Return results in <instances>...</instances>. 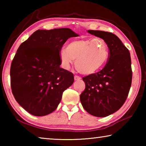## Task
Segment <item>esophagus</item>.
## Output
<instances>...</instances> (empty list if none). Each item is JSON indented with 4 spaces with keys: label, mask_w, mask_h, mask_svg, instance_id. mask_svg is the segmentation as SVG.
<instances>
[{
    "label": "esophagus",
    "mask_w": 146,
    "mask_h": 146,
    "mask_svg": "<svg viewBox=\"0 0 146 146\" xmlns=\"http://www.w3.org/2000/svg\"><path fill=\"white\" fill-rule=\"evenodd\" d=\"M74 79H75V80H80L81 78L77 75H75V76H74Z\"/></svg>",
    "instance_id": "esophagus-1"
}]
</instances>
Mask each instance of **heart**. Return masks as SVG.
<instances>
[{
  "instance_id": "1",
  "label": "heart",
  "mask_w": 146,
  "mask_h": 146,
  "mask_svg": "<svg viewBox=\"0 0 146 146\" xmlns=\"http://www.w3.org/2000/svg\"><path fill=\"white\" fill-rule=\"evenodd\" d=\"M110 55L107 43L102 38L82 39L72 41L68 48L59 53L62 64L69 69L75 61V68L83 75H92L107 62Z\"/></svg>"
}]
</instances>
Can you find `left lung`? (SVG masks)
<instances>
[{
    "label": "left lung",
    "instance_id": "8db88e82",
    "mask_svg": "<svg viewBox=\"0 0 146 146\" xmlns=\"http://www.w3.org/2000/svg\"><path fill=\"white\" fill-rule=\"evenodd\" d=\"M88 32L107 43L110 55L102 70L82 78L86 88L80 99L88 113L105 117L119 110L127 97L132 80L130 53L113 33L99 30Z\"/></svg>",
    "mask_w": 146,
    "mask_h": 146
}]
</instances>
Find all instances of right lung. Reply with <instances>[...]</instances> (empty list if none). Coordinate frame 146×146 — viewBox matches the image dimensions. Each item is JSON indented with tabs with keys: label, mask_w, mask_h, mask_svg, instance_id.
<instances>
[{
	"label": "right lung",
	"mask_w": 146,
	"mask_h": 146,
	"mask_svg": "<svg viewBox=\"0 0 146 146\" xmlns=\"http://www.w3.org/2000/svg\"><path fill=\"white\" fill-rule=\"evenodd\" d=\"M78 35L70 28L38 29L20 45L11 62V88L20 106L42 117L54 111L64 91L73 84L72 73L60 67L63 44Z\"/></svg>",
	"instance_id": "1"
}]
</instances>
